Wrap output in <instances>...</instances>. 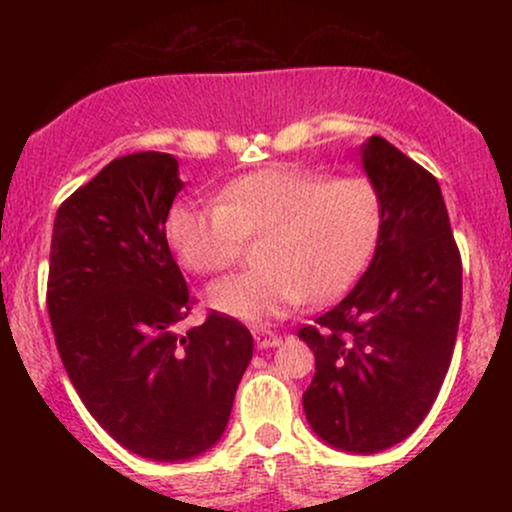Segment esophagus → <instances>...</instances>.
Returning a JSON list of instances; mask_svg holds the SVG:
<instances>
[{
	"label": "esophagus",
	"mask_w": 512,
	"mask_h": 512,
	"mask_svg": "<svg viewBox=\"0 0 512 512\" xmlns=\"http://www.w3.org/2000/svg\"><path fill=\"white\" fill-rule=\"evenodd\" d=\"M252 337H255V344L260 346V349H272V346L281 344V334L267 330V327H255V330H252Z\"/></svg>",
	"instance_id": "esophagus-1"
}]
</instances>
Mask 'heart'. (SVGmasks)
I'll return each instance as SVG.
<instances>
[{
  "label": "heart",
  "instance_id": "b5f03b06",
  "mask_svg": "<svg viewBox=\"0 0 512 512\" xmlns=\"http://www.w3.org/2000/svg\"><path fill=\"white\" fill-rule=\"evenodd\" d=\"M385 228V197L368 175L272 166L226 182L216 204H178L168 238L190 272L231 269L245 240L260 236V267L228 276L209 293L221 313L262 322L330 301L363 274Z\"/></svg>",
  "mask_w": 512,
  "mask_h": 512
}]
</instances>
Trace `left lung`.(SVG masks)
Returning a JSON list of instances; mask_svg holds the SVG:
<instances>
[{"label": "left lung", "mask_w": 512, "mask_h": 512, "mask_svg": "<svg viewBox=\"0 0 512 512\" xmlns=\"http://www.w3.org/2000/svg\"><path fill=\"white\" fill-rule=\"evenodd\" d=\"M368 178L385 197V228L349 296L298 337L313 349L303 409L325 443L378 452L399 443L436 402L462 310V257L438 180L370 137Z\"/></svg>", "instance_id": "1"}]
</instances>
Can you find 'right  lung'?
<instances>
[{
  "mask_svg": "<svg viewBox=\"0 0 512 512\" xmlns=\"http://www.w3.org/2000/svg\"><path fill=\"white\" fill-rule=\"evenodd\" d=\"M182 190L178 161L139 151L110 161L57 209L48 313L60 358L93 419L117 443L178 462L221 438L252 358V334L195 308L168 248L166 219Z\"/></svg>",
  "mask_w": 512,
  "mask_h": 512,
  "instance_id": "1",
  "label": "right lung"
}]
</instances>
